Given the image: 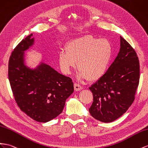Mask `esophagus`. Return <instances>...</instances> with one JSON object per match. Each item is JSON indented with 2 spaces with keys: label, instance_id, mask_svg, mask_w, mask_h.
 I'll return each instance as SVG.
<instances>
[{
  "label": "esophagus",
  "instance_id": "1",
  "mask_svg": "<svg viewBox=\"0 0 148 148\" xmlns=\"http://www.w3.org/2000/svg\"><path fill=\"white\" fill-rule=\"evenodd\" d=\"M74 88H75V91H80L81 90H82V86L81 85H79V84L78 83H75L74 84Z\"/></svg>",
  "mask_w": 148,
  "mask_h": 148
}]
</instances>
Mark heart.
<instances>
[{
  "instance_id": "obj_1",
  "label": "heart",
  "mask_w": 148,
  "mask_h": 148,
  "mask_svg": "<svg viewBox=\"0 0 148 148\" xmlns=\"http://www.w3.org/2000/svg\"><path fill=\"white\" fill-rule=\"evenodd\" d=\"M58 60L62 70L66 74L77 65L78 76L95 82L102 78L108 68L112 56V45L106 39H99L86 35L75 38L65 45Z\"/></svg>"
}]
</instances>
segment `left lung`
<instances>
[{
	"mask_svg": "<svg viewBox=\"0 0 148 148\" xmlns=\"http://www.w3.org/2000/svg\"><path fill=\"white\" fill-rule=\"evenodd\" d=\"M139 81V62L135 50L120 37V49L103 77L89 89L93 101L89 112L97 120L110 123L128 110Z\"/></svg>",
	"mask_w": 148,
	"mask_h": 148,
	"instance_id": "obj_1",
	"label": "left lung"
}]
</instances>
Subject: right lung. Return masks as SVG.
Returning a JSON list of instances; mask_svg holds the SVG:
<instances>
[{
	"label": "right lung",
	"mask_w": 148,
	"mask_h": 148,
	"mask_svg": "<svg viewBox=\"0 0 148 148\" xmlns=\"http://www.w3.org/2000/svg\"><path fill=\"white\" fill-rule=\"evenodd\" d=\"M32 34L16 47L9 61V79L15 100L22 111L38 122L46 123L60 114L73 93V83L42 62L35 69L25 65L24 51L32 46Z\"/></svg>",
	"instance_id": "1"
}]
</instances>
